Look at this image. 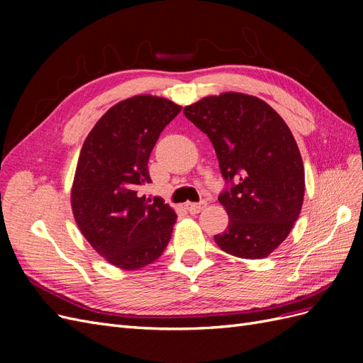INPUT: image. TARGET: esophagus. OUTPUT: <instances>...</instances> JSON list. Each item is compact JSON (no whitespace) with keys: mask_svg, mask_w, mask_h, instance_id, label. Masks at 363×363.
I'll use <instances>...</instances> for the list:
<instances>
[{"mask_svg":"<svg viewBox=\"0 0 363 363\" xmlns=\"http://www.w3.org/2000/svg\"><path fill=\"white\" fill-rule=\"evenodd\" d=\"M206 206H207V203L201 201V203H188L184 207H186V211H188L191 215H196V213H200Z\"/></svg>","mask_w":363,"mask_h":363,"instance_id":"obj_1","label":"esophagus"}]
</instances>
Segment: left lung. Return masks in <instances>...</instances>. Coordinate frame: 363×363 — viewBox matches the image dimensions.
<instances>
[{"mask_svg":"<svg viewBox=\"0 0 363 363\" xmlns=\"http://www.w3.org/2000/svg\"><path fill=\"white\" fill-rule=\"evenodd\" d=\"M183 113L211 139L228 183L218 196L228 227L215 242L240 259L269 256L291 233L304 199V167L289 127L260 98L239 92L206 96Z\"/></svg>","mask_w":363,"mask_h":363,"instance_id":"1","label":"left lung"}]
</instances>
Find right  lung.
I'll list each match as a JSON object with an SVG mask.
<instances>
[{
  "label": "right lung",
  "mask_w": 363,
  "mask_h": 363,
  "mask_svg": "<svg viewBox=\"0 0 363 363\" xmlns=\"http://www.w3.org/2000/svg\"><path fill=\"white\" fill-rule=\"evenodd\" d=\"M182 106L136 95L119 101L87 135L71 189L75 223L92 248L116 268L133 271L157 260L177 215L159 196L139 195L151 183L148 159Z\"/></svg>",
  "instance_id": "right-lung-1"
}]
</instances>
